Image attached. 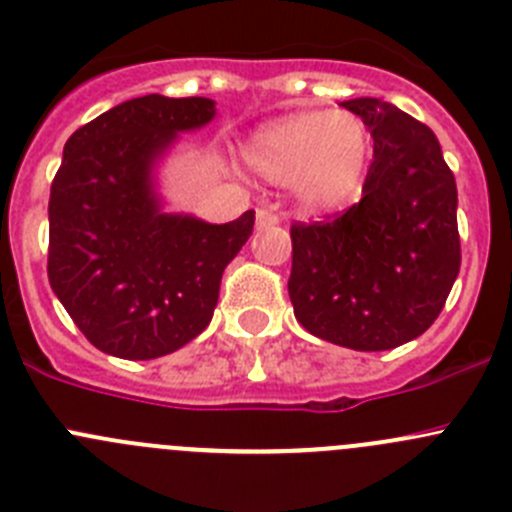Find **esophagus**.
<instances>
[{
    "label": "esophagus",
    "mask_w": 512,
    "mask_h": 512,
    "mask_svg": "<svg viewBox=\"0 0 512 512\" xmlns=\"http://www.w3.org/2000/svg\"><path fill=\"white\" fill-rule=\"evenodd\" d=\"M280 224V217L270 209H257V229H267V227H275Z\"/></svg>",
    "instance_id": "esophagus-1"
}]
</instances>
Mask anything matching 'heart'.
Masks as SVG:
<instances>
[{"instance_id":"1","label":"heart","mask_w":512,"mask_h":512,"mask_svg":"<svg viewBox=\"0 0 512 512\" xmlns=\"http://www.w3.org/2000/svg\"><path fill=\"white\" fill-rule=\"evenodd\" d=\"M240 161L267 181H288L295 202L313 214L346 209L364 189L371 133L348 111H300L257 128Z\"/></svg>"}]
</instances>
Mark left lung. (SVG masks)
<instances>
[{
    "mask_svg": "<svg viewBox=\"0 0 512 512\" xmlns=\"http://www.w3.org/2000/svg\"><path fill=\"white\" fill-rule=\"evenodd\" d=\"M374 138L364 197L293 224L288 293L305 331L353 351L422 336L460 272L457 184L432 128L379 98L343 100Z\"/></svg>",
    "mask_w": 512,
    "mask_h": 512,
    "instance_id": "left-lung-1",
    "label": "left lung"
}]
</instances>
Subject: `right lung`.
<instances>
[{
	"label": "right lung",
	"instance_id": "right-lung-1",
	"mask_svg": "<svg viewBox=\"0 0 512 512\" xmlns=\"http://www.w3.org/2000/svg\"><path fill=\"white\" fill-rule=\"evenodd\" d=\"M217 116L209 98L151 93L85 123L50 189L47 278L95 348L128 361L179 351L212 321L222 272L255 212L227 224L166 212L159 166L179 133Z\"/></svg>",
	"mask_w": 512,
	"mask_h": 512
}]
</instances>
